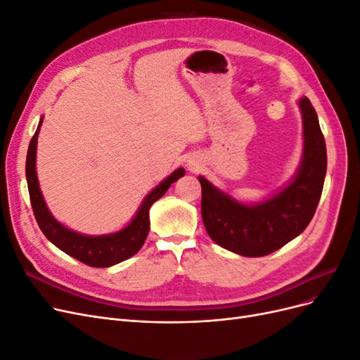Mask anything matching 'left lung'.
Listing matches in <instances>:
<instances>
[{"label": "left lung", "mask_w": 360, "mask_h": 360, "mask_svg": "<svg viewBox=\"0 0 360 360\" xmlns=\"http://www.w3.org/2000/svg\"><path fill=\"white\" fill-rule=\"evenodd\" d=\"M304 151L300 169L276 197L243 205L200 177L201 216L207 234L219 246L243 257H264L287 245L307 228L317 210L328 168L324 136L308 97L299 102Z\"/></svg>", "instance_id": "1"}]
</instances>
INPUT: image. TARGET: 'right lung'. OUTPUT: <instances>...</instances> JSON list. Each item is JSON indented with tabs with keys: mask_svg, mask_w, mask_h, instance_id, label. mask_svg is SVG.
Wrapping results in <instances>:
<instances>
[{
	"mask_svg": "<svg viewBox=\"0 0 360 360\" xmlns=\"http://www.w3.org/2000/svg\"><path fill=\"white\" fill-rule=\"evenodd\" d=\"M40 126L41 120L37 126L36 134L32 135L30 141L25 172L31 207L41 233L46 236L48 240H51L58 249H61L63 252H66L68 255L91 267H110L135 255L143 248L150 230L148 210L151 204L158 201L169 189L174 181L184 176V169L179 168L177 171H174L168 179L163 180L156 189L148 193V197L144 200L139 212L136 213L135 219L124 230L111 236H82L70 231L69 228L63 226L53 219L52 214L46 209L45 201H43L36 176V147Z\"/></svg>",
	"mask_w": 360,
	"mask_h": 360,
	"instance_id": "1",
	"label": "right lung"
}]
</instances>
